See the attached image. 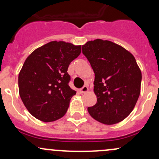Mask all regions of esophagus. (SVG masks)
Returning a JSON list of instances; mask_svg holds the SVG:
<instances>
[{
    "label": "esophagus",
    "mask_w": 159,
    "mask_h": 159,
    "mask_svg": "<svg viewBox=\"0 0 159 159\" xmlns=\"http://www.w3.org/2000/svg\"><path fill=\"white\" fill-rule=\"evenodd\" d=\"M88 91H89V88H88V86H86V85L83 86V87L80 89L81 93H85V92H87Z\"/></svg>",
    "instance_id": "34e87169"
}]
</instances>
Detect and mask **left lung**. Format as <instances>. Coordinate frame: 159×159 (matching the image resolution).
<instances>
[{"label": "left lung", "mask_w": 159, "mask_h": 159, "mask_svg": "<svg viewBox=\"0 0 159 159\" xmlns=\"http://www.w3.org/2000/svg\"><path fill=\"white\" fill-rule=\"evenodd\" d=\"M82 53L94 72L97 103L90 115L101 123L114 125L129 115L140 94L142 73L134 56L118 44L96 39L82 45Z\"/></svg>", "instance_id": "8db88e82"}]
</instances>
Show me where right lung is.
I'll return each instance as SVG.
<instances>
[{
	"mask_svg": "<svg viewBox=\"0 0 159 159\" xmlns=\"http://www.w3.org/2000/svg\"><path fill=\"white\" fill-rule=\"evenodd\" d=\"M81 54V46L51 41L34 51L18 76L19 94L34 118L54 121L65 115L76 91L70 88V63Z\"/></svg>",
	"mask_w": 159,
	"mask_h": 159,
	"instance_id": "right-lung-1",
	"label": "right lung"
}]
</instances>
